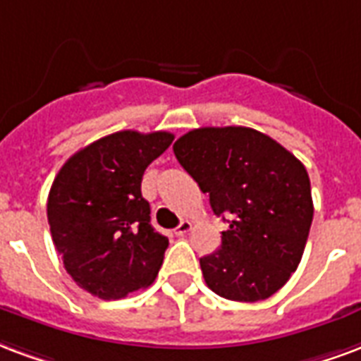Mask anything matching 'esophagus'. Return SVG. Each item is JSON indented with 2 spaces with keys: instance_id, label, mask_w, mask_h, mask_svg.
Masks as SVG:
<instances>
[{
  "instance_id": "obj_1",
  "label": "esophagus",
  "mask_w": 361,
  "mask_h": 361,
  "mask_svg": "<svg viewBox=\"0 0 361 361\" xmlns=\"http://www.w3.org/2000/svg\"><path fill=\"white\" fill-rule=\"evenodd\" d=\"M191 228H193V224H191L189 220H183L180 226H178V228L173 229V231H176V235H185V233H189V231H191Z\"/></svg>"
}]
</instances>
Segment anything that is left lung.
Here are the masks:
<instances>
[{"label": "left lung", "mask_w": 361, "mask_h": 361, "mask_svg": "<svg viewBox=\"0 0 361 361\" xmlns=\"http://www.w3.org/2000/svg\"><path fill=\"white\" fill-rule=\"evenodd\" d=\"M173 154L208 193L214 214H231L220 248L201 258L207 285L237 302L269 298L298 268L308 241L314 202L304 164L243 126L191 130Z\"/></svg>", "instance_id": "obj_1"}]
</instances>
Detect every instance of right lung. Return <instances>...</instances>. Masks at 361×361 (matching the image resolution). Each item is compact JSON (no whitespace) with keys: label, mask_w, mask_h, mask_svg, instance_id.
Returning <instances> with one entry per match:
<instances>
[{"label":"right lung","mask_w":361,"mask_h":361,"mask_svg":"<svg viewBox=\"0 0 361 361\" xmlns=\"http://www.w3.org/2000/svg\"><path fill=\"white\" fill-rule=\"evenodd\" d=\"M173 135L124 130L80 149L53 180L47 221L65 269L87 293L116 300L149 287L168 239L141 195L145 168Z\"/></svg>","instance_id":"1"}]
</instances>
